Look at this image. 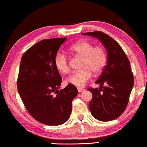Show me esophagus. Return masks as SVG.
<instances>
[{
  "instance_id": "esophagus-1",
  "label": "esophagus",
  "mask_w": 147,
  "mask_h": 147,
  "mask_svg": "<svg viewBox=\"0 0 147 147\" xmlns=\"http://www.w3.org/2000/svg\"><path fill=\"white\" fill-rule=\"evenodd\" d=\"M78 92L79 93H82V92H83V91H85V89L84 88H78Z\"/></svg>"
}]
</instances>
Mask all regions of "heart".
Masks as SVG:
<instances>
[{"label": "heart", "mask_w": 147, "mask_h": 147, "mask_svg": "<svg viewBox=\"0 0 147 147\" xmlns=\"http://www.w3.org/2000/svg\"><path fill=\"white\" fill-rule=\"evenodd\" d=\"M70 50L83 58L82 63V68L83 69L72 73L66 80L67 83L73 86H84L91 78L92 72L98 75L107 63V55L104 48L100 46L93 47V45L88 41L77 42L70 47ZM54 63L57 70L62 73L67 74L70 71L68 60L63 53L56 54Z\"/></svg>", "instance_id": "heart-1"}]
</instances>
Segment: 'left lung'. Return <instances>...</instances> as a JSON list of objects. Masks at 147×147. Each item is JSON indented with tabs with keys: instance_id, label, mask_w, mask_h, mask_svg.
<instances>
[{
	"instance_id": "8db88e82",
	"label": "left lung",
	"mask_w": 147,
	"mask_h": 147,
	"mask_svg": "<svg viewBox=\"0 0 147 147\" xmlns=\"http://www.w3.org/2000/svg\"><path fill=\"white\" fill-rule=\"evenodd\" d=\"M82 35L96 38L107 51V64L96 84L99 88H89L93 95L88 104L92 116L100 121L117 119L128 105L134 84L130 61L117 41L101 31Z\"/></svg>"
}]
</instances>
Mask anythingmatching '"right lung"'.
Masks as SVG:
<instances>
[{"label":"right lung","mask_w":147,"mask_h":147,"mask_svg":"<svg viewBox=\"0 0 147 147\" xmlns=\"http://www.w3.org/2000/svg\"><path fill=\"white\" fill-rule=\"evenodd\" d=\"M66 39L42 40L29 48L21 59L17 80L19 96L29 114L45 125L65 123L70 117L72 100L78 94L72 84L59 90L62 80L54 59Z\"/></svg>","instance_id":"right-lung-1"}]
</instances>
